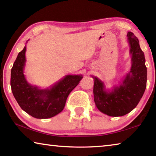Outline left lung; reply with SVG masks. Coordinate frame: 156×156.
Masks as SVG:
<instances>
[{
  "label": "left lung",
  "instance_id": "left-lung-1",
  "mask_svg": "<svg viewBox=\"0 0 156 156\" xmlns=\"http://www.w3.org/2000/svg\"><path fill=\"white\" fill-rule=\"evenodd\" d=\"M129 54L131 66L118 85L107 89L98 77L94 78V96L96 106L100 112L109 116L118 117L131 112L139 103L147 87V71L144 52L134 34L128 31Z\"/></svg>",
  "mask_w": 156,
  "mask_h": 156
}]
</instances>
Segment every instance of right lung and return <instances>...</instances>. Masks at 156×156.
<instances>
[{
  "label": "right lung",
  "mask_w": 156,
  "mask_h": 156,
  "mask_svg": "<svg viewBox=\"0 0 156 156\" xmlns=\"http://www.w3.org/2000/svg\"><path fill=\"white\" fill-rule=\"evenodd\" d=\"M25 52L26 45L18 53L12 68L10 84L13 95L21 109L32 117L38 119L54 117L64 109L69 94L83 76L67 75L46 89L31 85L24 74Z\"/></svg>",
  "instance_id": "add662e5"
}]
</instances>
